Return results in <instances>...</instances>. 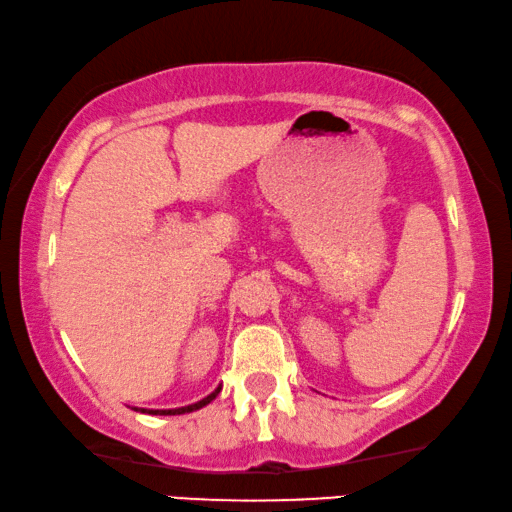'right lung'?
<instances>
[{
  "mask_svg": "<svg viewBox=\"0 0 512 512\" xmlns=\"http://www.w3.org/2000/svg\"><path fill=\"white\" fill-rule=\"evenodd\" d=\"M218 392H221V387H216L214 392L209 394V396H205V399H202V401L193 403V405H184V408H175V410H141V412H148V415H184V412H193V410L205 408L207 403H212L216 399Z\"/></svg>",
  "mask_w": 512,
  "mask_h": 512,
  "instance_id": "obj_1",
  "label": "right lung"
}]
</instances>
